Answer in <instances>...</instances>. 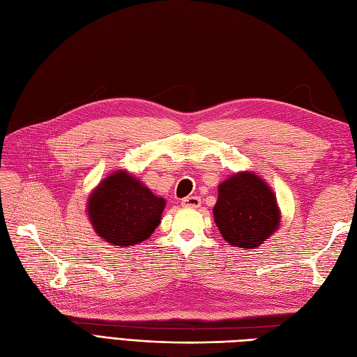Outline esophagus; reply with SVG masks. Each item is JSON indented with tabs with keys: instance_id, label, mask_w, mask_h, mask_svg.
<instances>
[{
	"instance_id": "34e87169",
	"label": "esophagus",
	"mask_w": 357,
	"mask_h": 357,
	"mask_svg": "<svg viewBox=\"0 0 357 357\" xmlns=\"http://www.w3.org/2000/svg\"><path fill=\"white\" fill-rule=\"evenodd\" d=\"M181 205L186 208H198L201 205V198L199 197H186L181 201Z\"/></svg>"
}]
</instances>
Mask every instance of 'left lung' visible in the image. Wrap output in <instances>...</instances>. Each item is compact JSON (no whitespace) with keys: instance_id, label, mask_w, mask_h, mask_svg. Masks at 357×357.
<instances>
[{"instance_id":"left-lung-1","label":"left lung","mask_w":357,"mask_h":357,"mask_svg":"<svg viewBox=\"0 0 357 357\" xmlns=\"http://www.w3.org/2000/svg\"><path fill=\"white\" fill-rule=\"evenodd\" d=\"M214 222L229 244L252 250L271 236L280 225L277 198L255 172L243 171L219 185Z\"/></svg>"}]
</instances>
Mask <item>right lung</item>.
<instances>
[{"label":"right lung","mask_w":357,"mask_h":357,"mask_svg":"<svg viewBox=\"0 0 357 357\" xmlns=\"http://www.w3.org/2000/svg\"><path fill=\"white\" fill-rule=\"evenodd\" d=\"M165 199L129 172L105 177L88 199V215L95 232L113 245H135L147 240L160 223Z\"/></svg>","instance_id":"1"}]
</instances>
